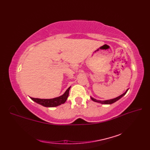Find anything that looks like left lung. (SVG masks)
<instances>
[{"mask_svg": "<svg viewBox=\"0 0 150 150\" xmlns=\"http://www.w3.org/2000/svg\"><path fill=\"white\" fill-rule=\"evenodd\" d=\"M128 90H127L125 92H124V93H122V95H120V96L117 97L115 98H113V99L106 100H98L95 99V98H93V97H91V98L92 100H93L94 102H97V103H99L104 104H113V103H115L116 101H117L118 100H119L121 97H122L124 96V95L127 93V91H128Z\"/></svg>", "mask_w": 150, "mask_h": 150, "instance_id": "1", "label": "left lung"}]
</instances>
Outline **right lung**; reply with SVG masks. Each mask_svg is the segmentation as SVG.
Instances as JSON below:
<instances>
[{
    "label": "right lung",
    "mask_w": 150,
    "mask_h": 150,
    "mask_svg": "<svg viewBox=\"0 0 150 150\" xmlns=\"http://www.w3.org/2000/svg\"><path fill=\"white\" fill-rule=\"evenodd\" d=\"M71 86L69 87L67 90L65 91V93L62 95L58 97L50 98V99H41V98H33L30 97L31 100L35 102V103L42 105L43 106L45 107H56L59 105L64 104L66 101L67 98L68 97L69 95V91L70 90Z\"/></svg>",
    "instance_id": "1"
}]
</instances>
